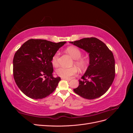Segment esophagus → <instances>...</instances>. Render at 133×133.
Returning a JSON list of instances; mask_svg holds the SVG:
<instances>
[{"mask_svg": "<svg viewBox=\"0 0 133 133\" xmlns=\"http://www.w3.org/2000/svg\"><path fill=\"white\" fill-rule=\"evenodd\" d=\"M62 79H64V80H68V81H70V80H71V79L70 78H62Z\"/></svg>", "mask_w": 133, "mask_h": 133, "instance_id": "34e87169", "label": "esophagus"}]
</instances>
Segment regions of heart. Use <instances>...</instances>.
<instances>
[{"label":"heart","instance_id":"obj_1","mask_svg":"<svg viewBox=\"0 0 133 133\" xmlns=\"http://www.w3.org/2000/svg\"><path fill=\"white\" fill-rule=\"evenodd\" d=\"M68 53H69L73 59H75V64L78 66L80 69H84L86 67V63L84 60L82 59H79L82 57V52L78 49L77 48L70 46L67 48L66 49ZM59 53L57 51V53L53 55L51 59V64L54 66L56 67L59 64ZM57 74L58 76L62 78H69L71 76L76 75L78 73V69L75 66H73L71 68H65V67H60L56 70Z\"/></svg>","mask_w":133,"mask_h":133}]
</instances>
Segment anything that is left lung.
<instances>
[{
  "instance_id": "left-lung-1",
  "label": "left lung",
  "mask_w": 133,
  "mask_h": 133,
  "mask_svg": "<svg viewBox=\"0 0 133 133\" xmlns=\"http://www.w3.org/2000/svg\"><path fill=\"white\" fill-rule=\"evenodd\" d=\"M70 43L83 49L89 56V65L73 90L82 97L94 99L109 89L115 78L113 54L103 42L96 38H86Z\"/></svg>"
}]
</instances>
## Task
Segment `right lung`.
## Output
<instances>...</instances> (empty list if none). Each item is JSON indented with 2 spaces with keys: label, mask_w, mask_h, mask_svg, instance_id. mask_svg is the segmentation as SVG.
I'll return each instance as SVG.
<instances>
[{
  "label": "right lung",
  "mask_w": 133,
  "mask_h": 133,
  "mask_svg": "<svg viewBox=\"0 0 133 133\" xmlns=\"http://www.w3.org/2000/svg\"><path fill=\"white\" fill-rule=\"evenodd\" d=\"M65 43H55L46 40L31 39L15 53L14 79L26 96L33 99H41L55 90L61 79L53 76L51 59Z\"/></svg>",
  "instance_id": "1"
}]
</instances>
